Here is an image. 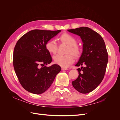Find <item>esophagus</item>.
I'll use <instances>...</instances> for the list:
<instances>
[{"instance_id": "34e87169", "label": "esophagus", "mask_w": 120, "mask_h": 120, "mask_svg": "<svg viewBox=\"0 0 120 120\" xmlns=\"http://www.w3.org/2000/svg\"><path fill=\"white\" fill-rule=\"evenodd\" d=\"M61 70H62V71H64V70H68V69L66 68L63 67V68H61Z\"/></svg>"}]
</instances>
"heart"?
I'll list each match as a JSON object with an SVG mask.
<instances>
[{"mask_svg":"<svg viewBox=\"0 0 120 120\" xmlns=\"http://www.w3.org/2000/svg\"><path fill=\"white\" fill-rule=\"evenodd\" d=\"M60 41L68 45V48L67 53H68L65 55L56 54L53 57V61L56 64L63 67H67L69 65L73 63L75 61V58L71 53L77 57H79L81 54V49L77 44V41L75 38L70 34L64 33L59 38ZM46 49L50 53L55 54L57 50V45L56 40H49L45 44Z\"/></svg>","mask_w":120,"mask_h":120,"instance_id":"heart-1","label":"heart"}]
</instances>
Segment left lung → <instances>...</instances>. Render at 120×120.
Listing matches in <instances>:
<instances>
[{
    "mask_svg": "<svg viewBox=\"0 0 120 120\" xmlns=\"http://www.w3.org/2000/svg\"><path fill=\"white\" fill-rule=\"evenodd\" d=\"M81 37L82 52L75 66L81 67L77 70L78 78L72 82L74 88L79 92L87 94L93 91L104 79L108 61V54L102 37L88 27L68 30Z\"/></svg>",
    "mask_w": 120,
    "mask_h": 120,
    "instance_id": "obj_1",
    "label": "left lung"
}]
</instances>
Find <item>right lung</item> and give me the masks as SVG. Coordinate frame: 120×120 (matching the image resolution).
Returning a JSON list of instances; mask_svg holds the SVG:
<instances>
[{"mask_svg": "<svg viewBox=\"0 0 120 120\" xmlns=\"http://www.w3.org/2000/svg\"><path fill=\"white\" fill-rule=\"evenodd\" d=\"M61 31L34 30L21 37L14 49L13 64L18 79L23 88L34 94L45 92L61 71L56 64L50 67L52 58L45 44Z\"/></svg>", "mask_w": 120, "mask_h": 120, "instance_id": "right-lung-1", "label": "right lung"}]
</instances>
